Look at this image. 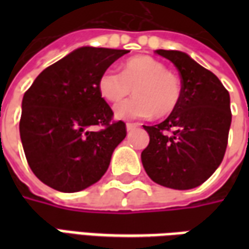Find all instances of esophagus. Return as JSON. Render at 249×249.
I'll use <instances>...</instances> for the list:
<instances>
[{"label": "esophagus", "instance_id": "34e87169", "mask_svg": "<svg viewBox=\"0 0 249 249\" xmlns=\"http://www.w3.org/2000/svg\"><path fill=\"white\" fill-rule=\"evenodd\" d=\"M137 126H139L137 124H130V123H128V124H126V130H128V132H130V130L136 129Z\"/></svg>", "mask_w": 249, "mask_h": 249}]
</instances>
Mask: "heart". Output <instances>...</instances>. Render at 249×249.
Returning <instances> with one entry per match:
<instances>
[{
	"label": "heart",
	"mask_w": 249,
	"mask_h": 249,
	"mask_svg": "<svg viewBox=\"0 0 249 249\" xmlns=\"http://www.w3.org/2000/svg\"><path fill=\"white\" fill-rule=\"evenodd\" d=\"M135 89L136 97L114 107L117 120L165 117L178 108L181 81L165 64L149 56H137L125 62L123 73L107 69L98 78V90L105 100L117 103Z\"/></svg>",
	"instance_id": "obj_1"
}]
</instances>
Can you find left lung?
<instances>
[{"label":"left lung","instance_id":"left-lung-1","mask_svg":"<svg viewBox=\"0 0 249 249\" xmlns=\"http://www.w3.org/2000/svg\"><path fill=\"white\" fill-rule=\"evenodd\" d=\"M181 76L178 108L160 124L144 125L146 175L162 187L185 191L208 180L223 161L232 114L230 93L212 71L180 51L157 49Z\"/></svg>","mask_w":249,"mask_h":249}]
</instances>
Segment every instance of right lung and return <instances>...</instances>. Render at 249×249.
Listing matches in <instances>:
<instances>
[{
  "mask_svg": "<svg viewBox=\"0 0 249 249\" xmlns=\"http://www.w3.org/2000/svg\"><path fill=\"white\" fill-rule=\"evenodd\" d=\"M125 49L82 46L48 66L22 98L19 136L30 169L48 187L78 192L107 172L124 140L123 121L98 90V78ZM106 129L93 132V124Z\"/></svg>",
  "mask_w": 249,
  "mask_h": 249,
  "instance_id": "add662e5",
  "label": "right lung"
}]
</instances>
